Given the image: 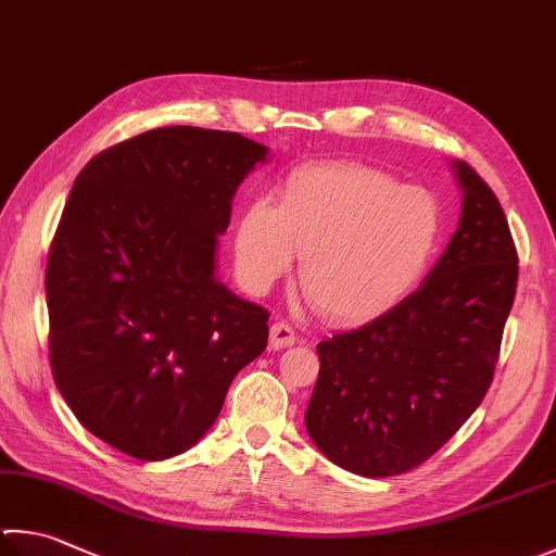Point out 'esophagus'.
Listing matches in <instances>:
<instances>
[{
  "label": "esophagus",
  "mask_w": 556,
  "mask_h": 556,
  "mask_svg": "<svg viewBox=\"0 0 556 556\" xmlns=\"http://www.w3.org/2000/svg\"><path fill=\"white\" fill-rule=\"evenodd\" d=\"M298 341L295 331H292L290 324L286 321H276L274 327H270V349H286V345H292Z\"/></svg>",
  "instance_id": "1"
}]
</instances>
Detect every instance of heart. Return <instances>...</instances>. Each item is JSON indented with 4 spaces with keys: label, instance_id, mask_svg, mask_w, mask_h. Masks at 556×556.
<instances>
[{
    "label": "heart",
    "instance_id": "heart-1",
    "mask_svg": "<svg viewBox=\"0 0 556 556\" xmlns=\"http://www.w3.org/2000/svg\"><path fill=\"white\" fill-rule=\"evenodd\" d=\"M441 207L418 186L358 162L290 172L280 203L254 198L239 215L235 266L266 295L305 256L300 282L333 321L358 324L394 307L435 254Z\"/></svg>",
    "mask_w": 556,
    "mask_h": 556
}]
</instances>
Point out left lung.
Returning a JSON list of instances; mask_svg holds the SVG:
<instances>
[{
    "label": "left lung",
    "instance_id": "1",
    "mask_svg": "<svg viewBox=\"0 0 556 556\" xmlns=\"http://www.w3.org/2000/svg\"><path fill=\"white\" fill-rule=\"evenodd\" d=\"M463 215L431 274L400 305L321 341L307 433L333 465L392 477L457 433L494 380L516 300L518 251L486 181L453 162Z\"/></svg>",
    "mask_w": 556,
    "mask_h": 556
}]
</instances>
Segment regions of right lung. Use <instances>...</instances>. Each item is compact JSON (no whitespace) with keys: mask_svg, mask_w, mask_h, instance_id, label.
<instances>
[{"mask_svg":"<svg viewBox=\"0 0 556 556\" xmlns=\"http://www.w3.org/2000/svg\"><path fill=\"white\" fill-rule=\"evenodd\" d=\"M266 156L239 132L172 125L99 152L72 186L46 270L50 368L125 455L195 445L266 349L268 312L215 278L232 198Z\"/></svg>","mask_w":556,"mask_h":556,"instance_id":"add662e5","label":"right lung"}]
</instances>
